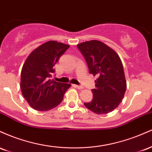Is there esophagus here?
Wrapping results in <instances>:
<instances>
[{"label":"esophagus","mask_w":152,"mask_h":152,"mask_svg":"<svg viewBox=\"0 0 152 152\" xmlns=\"http://www.w3.org/2000/svg\"><path fill=\"white\" fill-rule=\"evenodd\" d=\"M74 86L76 87V88H78V89H83V87L82 86H78V85H74Z\"/></svg>","instance_id":"obj_1"}]
</instances>
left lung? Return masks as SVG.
I'll use <instances>...</instances> for the list:
<instances>
[{
	"label": "left lung",
	"instance_id": "left-lung-1",
	"mask_svg": "<svg viewBox=\"0 0 152 152\" xmlns=\"http://www.w3.org/2000/svg\"><path fill=\"white\" fill-rule=\"evenodd\" d=\"M90 74L97 76L93 99L84 103L88 109L96 114H106L118 107L124 96L126 81L121 58L114 50L97 40L78 43Z\"/></svg>",
	"mask_w": 152,
	"mask_h": 152
}]
</instances>
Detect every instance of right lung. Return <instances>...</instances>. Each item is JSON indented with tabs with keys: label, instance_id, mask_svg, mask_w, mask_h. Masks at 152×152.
<instances>
[{
	"label": "right lung",
	"instance_id": "1",
	"mask_svg": "<svg viewBox=\"0 0 152 152\" xmlns=\"http://www.w3.org/2000/svg\"><path fill=\"white\" fill-rule=\"evenodd\" d=\"M69 45L49 41L33 50L23 66L20 89L23 97L33 109L47 111L61 104L70 83L51 79L53 66Z\"/></svg>",
	"mask_w": 152,
	"mask_h": 152
}]
</instances>
